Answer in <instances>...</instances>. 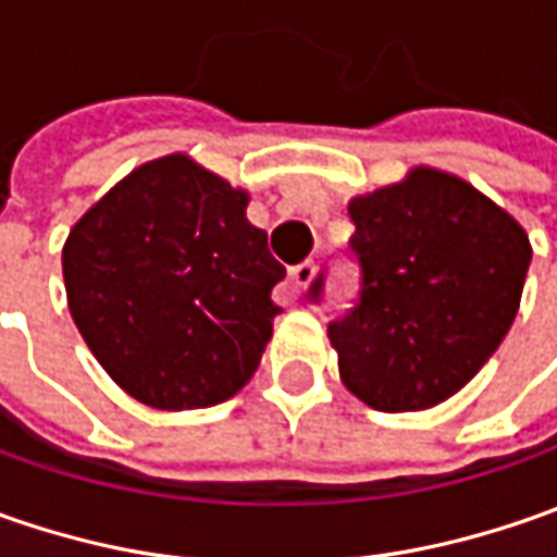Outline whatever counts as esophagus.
Masks as SVG:
<instances>
[{"label": "esophagus", "mask_w": 557, "mask_h": 557, "mask_svg": "<svg viewBox=\"0 0 557 557\" xmlns=\"http://www.w3.org/2000/svg\"><path fill=\"white\" fill-rule=\"evenodd\" d=\"M312 275H315V263H312V260H304V263L290 267V297H300V294L307 290V285L312 282Z\"/></svg>", "instance_id": "obj_1"}]
</instances>
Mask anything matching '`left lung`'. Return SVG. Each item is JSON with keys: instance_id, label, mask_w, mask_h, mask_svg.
Listing matches in <instances>:
<instances>
[{"instance_id": "left-lung-1", "label": "left lung", "mask_w": 557, "mask_h": 557, "mask_svg": "<svg viewBox=\"0 0 557 557\" xmlns=\"http://www.w3.org/2000/svg\"><path fill=\"white\" fill-rule=\"evenodd\" d=\"M359 294L329 322L341 381L381 412H416L461 391L511 329L524 228L478 188L418 166L350 201ZM325 275L312 282L319 304Z\"/></svg>"}]
</instances>
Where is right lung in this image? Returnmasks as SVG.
Wrapping results in <instances>:
<instances>
[{"label":"right lung","instance_id":"obj_1","mask_svg":"<svg viewBox=\"0 0 557 557\" xmlns=\"http://www.w3.org/2000/svg\"><path fill=\"white\" fill-rule=\"evenodd\" d=\"M245 207L242 188L170 154L71 228L61 267L76 329L145 406H216L257 372L285 267Z\"/></svg>","mask_w":557,"mask_h":557}]
</instances>
